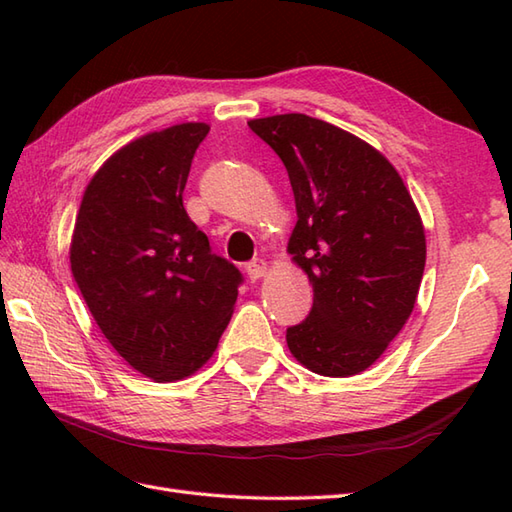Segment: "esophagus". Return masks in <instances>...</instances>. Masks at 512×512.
Masks as SVG:
<instances>
[{"label":"esophagus","instance_id":"34e87169","mask_svg":"<svg viewBox=\"0 0 512 512\" xmlns=\"http://www.w3.org/2000/svg\"><path fill=\"white\" fill-rule=\"evenodd\" d=\"M246 270H248V277L257 281L268 273V262H264V259H253V262L246 266Z\"/></svg>","mask_w":512,"mask_h":512}]
</instances>
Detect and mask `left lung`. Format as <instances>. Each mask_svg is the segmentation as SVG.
Returning <instances> with one entry per match:
<instances>
[{"mask_svg":"<svg viewBox=\"0 0 512 512\" xmlns=\"http://www.w3.org/2000/svg\"><path fill=\"white\" fill-rule=\"evenodd\" d=\"M248 127L286 165L297 204L288 253L312 284L310 317L288 328L310 372L347 378L372 367L416 306L427 239L396 167L376 147L306 114Z\"/></svg>","mask_w":512,"mask_h":512,"instance_id":"8db88e82","label":"left lung"}]
</instances>
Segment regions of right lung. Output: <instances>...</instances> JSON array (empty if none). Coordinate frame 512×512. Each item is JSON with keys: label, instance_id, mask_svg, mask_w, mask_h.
Returning a JSON list of instances; mask_svg holds the SVG:
<instances>
[{"label": "right lung", "instance_id": "obj_1", "mask_svg": "<svg viewBox=\"0 0 512 512\" xmlns=\"http://www.w3.org/2000/svg\"><path fill=\"white\" fill-rule=\"evenodd\" d=\"M209 129L171 125L114 151L85 187L72 231V275L96 325L156 383H176L209 361L242 281L182 204Z\"/></svg>", "mask_w": 512, "mask_h": 512}]
</instances>
